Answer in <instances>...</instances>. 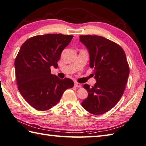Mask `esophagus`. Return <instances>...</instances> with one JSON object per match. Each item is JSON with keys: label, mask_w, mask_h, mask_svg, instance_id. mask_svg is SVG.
Wrapping results in <instances>:
<instances>
[{"label": "esophagus", "mask_w": 146, "mask_h": 146, "mask_svg": "<svg viewBox=\"0 0 146 146\" xmlns=\"http://www.w3.org/2000/svg\"><path fill=\"white\" fill-rule=\"evenodd\" d=\"M74 86H76V87L77 88H81V85L80 83H78L77 82H75L74 83Z\"/></svg>", "instance_id": "34e87169"}]
</instances>
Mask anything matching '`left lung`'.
<instances>
[{
    "instance_id": "obj_1",
    "label": "left lung",
    "mask_w": 146,
    "mask_h": 146,
    "mask_svg": "<svg viewBox=\"0 0 146 146\" xmlns=\"http://www.w3.org/2000/svg\"><path fill=\"white\" fill-rule=\"evenodd\" d=\"M80 41L88 50L96 80L94 86L83 85L88 96L81 105L92 114H103L123 95L129 74L126 54L121 46L100 36L81 35Z\"/></svg>"
}]
</instances>
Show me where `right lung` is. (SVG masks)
<instances>
[{
  "label": "right lung",
  "mask_w": 146,
  "mask_h": 146,
  "mask_svg": "<svg viewBox=\"0 0 146 146\" xmlns=\"http://www.w3.org/2000/svg\"><path fill=\"white\" fill-rule=\"evenodd\" d=\"M72 35L47 34L30 38L23 43L15 61L18 88L23 98L37 110L55 106L74 82L61 80L50 73V66L58 67L63 50Z\"/></svg>",
  "instance_id": "1"
}]
</instances>
